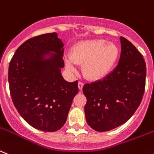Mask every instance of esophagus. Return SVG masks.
Instances as JSON below:
<instances>
[{
  "label": "esophagus",
  "mask_w": 154,
  "mask_h": 154,
  "mask_svg": "<svg viewBox=\"0 0 154 154\" xmlns=\"http://www.w3.org/2000/svg\"><path fill=\"white\" fill-rule=\"evenodd\" d=\"M83 86H84V84L80 81L79 83H78V88H79V90H81H81H82V88H83Z\"/></svg>",
  "instance_id": "obj_1"
}]
</instances>
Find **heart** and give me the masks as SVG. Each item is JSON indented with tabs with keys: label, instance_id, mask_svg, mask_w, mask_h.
<instances>
[{
	"label": "heart",
	"instance_id": "obj_1",
	"mask_svg": "<svg viewBox=\"0 0 154 154\" xmlns=\"http://www.w3.org/2000/svg\"><path fill=\"white\" fill-rule=\"evenodd\" d=\"M119 55L118 48L105 40H88L77 44L69 53V60L66 61L67 70L77 72L73 63L82 65L85 77L91 81H99L105 77L113 68Z\"/></svg>",
	"mask_w": 154,
	"mask_h": 154
}]
</instances>
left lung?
<instances>
[{
  "label": "left lung",
  "mask_w": 154,
  "mask_h": 154,
  "mask_svg": "<svg viewBox=\"0 0 154 154\" xmlns=\"http://www.w3.org/2000/svg\"><path fill=\"white\" fill-rule=\"evenodd\" d=\"M121 57L117 67L105 77L84 85L88 125L107 131L125 124L140 105L145 91L146 67L143 55L125 37L120 38Z\"/></svg>",
  "instance_id": "8db88e82"
}]
</instances>
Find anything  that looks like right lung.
<instances>
[{
  "mask_svg": "<svg viewBox=\"0 0 154 154\" xmlns=\"http://www.w3.org/2000/svg\"><path fill=\"white\" fill-rule=\"evenodd\" d=\"M63 46L57 33L37 36L18 48L9 64L14 105L27 123L41 131H58L65 125L78 92V81L68 82L61 74Z\"/></svg>",
  "mask_w": 154,
  "mask_h": 154,
  "instance_id": "add662e5",
  "label": "right lung"
}]
</instances>
